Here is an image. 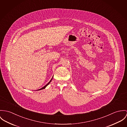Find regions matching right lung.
<instances>
[{
  "label": "right lung",
  "mask_w": 127,
  "mask_h": 127,
  "mask_svg": "<svg viewBox=\"0 0 127 127\" xmlns=\"http://www.w3.org/2000/svg\"><path fill=\"white\" fill-rule=\"evenodd\" d=\"M52 79H53V78H52V79H51V80H50V82H49V83H48V84H46V85H45V86H44V87H42V88H41V89H38V90H36V91H39V90H43V89H45V88H46V87H47V86H48V85L49 84V83H50V82H51V81H52Z\"/></svg>",
  "instance_id": "right-lung-1"
}]
</instances>
